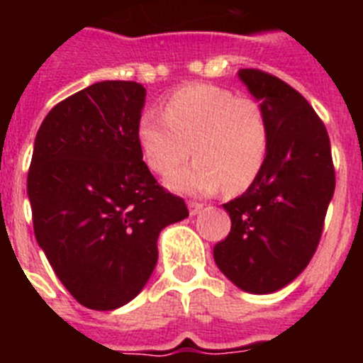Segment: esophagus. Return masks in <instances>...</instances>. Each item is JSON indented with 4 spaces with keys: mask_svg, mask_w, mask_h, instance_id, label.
Listing matches in <instances>:
<instances>
[{
    "mask_svg": "<svg viewBox=\"0 0 363 363\" xmlns=\"http://www.w3.org/2000/svg\"><path fill=\"white\" fill-rule=\"evenodd\" d=\"M187 205H189V213H191L192 216H194V214H198V213H200L201 209H203V203H200V201H192V200H189V201H187Z\"/></svg>",
    "mask_w": 363,
    "mask_h": 363,
    "instance_id": "1",
    "label": "esophagus"
}]
</instances>
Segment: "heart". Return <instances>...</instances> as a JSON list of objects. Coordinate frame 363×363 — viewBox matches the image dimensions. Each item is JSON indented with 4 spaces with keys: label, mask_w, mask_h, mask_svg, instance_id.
Returning <instances> with one entry per match:
<instances>
[{
    "label": "heart",
    "mask_w": 363,
    "mask_h": 363,
    "mask_svg": "<svg viewBox=\"0 0 363 363\" xmlns=\"http://www.w3.org/2000/svg\"><path fill=\"white\" fill-rule=\"evenodd\" d=\"M138 145L154 174H174L192 154L191 165L171 179L178 191L209 194L223 185L240 192L255 184L271 149V123L258 99L238 98L216 85L182 86L169 96L163 114L143 112Z\"/></svg>",
    "instance_id": "heart-1"
}]
</instances>
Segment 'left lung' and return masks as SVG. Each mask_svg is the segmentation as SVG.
<instances>
[{
    "label": "left lung",
    "instance_id": "1",
    "mask_svg": "<svg viewBox=\"0 0 363 363\" xmlns=\"http://www.w3.org/2000/svg\"><path fill=\"white\" fill-rule=\"evenodd\" d=\"M240 78L267 111L271 149L255 184L223 203L230 233L214 245V262L240 289L267 294L291 284L318 249L335 165L325 125L296 89L259 69Z\"/></svg>",
    "mask_w": 363,
    "mask_h": 363
}]
</instances>
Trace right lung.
<instances>
[{
	"mask_svg": "<svg viewBox=\"0 0 363 363\" xmlns=\"http://www.w3.org/2000/svg\"><path fill=\"white\" fill-rule=\"evenodd\" d=\"M145 89L98 82L47 114L27 189L34 234L82 306L112 311L140 294L158 262L163 227L189 216L156 182L138 145Z\"/></svg>",
	"mask_w": 363,
	"mask_h": 363,
	"instance_id": "add662e5",
	"label": "right lung"
}]
</instances>
